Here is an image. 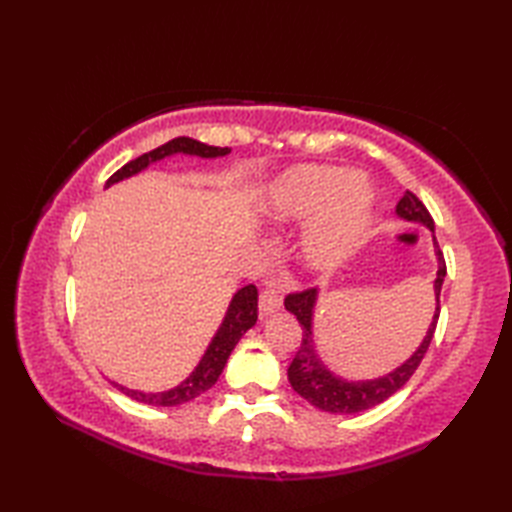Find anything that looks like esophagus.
Masks as SVG:
<instances>
[{"instance_id":"esophagus-1","label":"esophagus","mask_w":512,"mask_h":512,"mask_svg":"<svg viewBox=\"0 0 512 512\" xmlns=\"http://www.w3.org/2000/svg\"><path fill=\"white\" fill-rule=\"evenodd\" d=\"M281 303H284V295H281V288L277 284H268L262 295H259V312L268 314V312H275L281 308Z\"/></svg>"}]
</instances>
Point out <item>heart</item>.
<instances>
[{"mask_svg": "<svg viewBox=\"0 0 512 512\" xmlns=\"http://www.w3.org/2000/svg\"><path fill=\"white\" fill-rule=\"evenodd\" d=\"M279 206L292 217L319 215L306 235V257L317 268L339 266L372 224V193L343 167L312 165L288 173Z\"/></svg>", "mask_w": 512, "mask_h": 512, "instance_id": "heart-1", "label": "heart"}]
</instances>
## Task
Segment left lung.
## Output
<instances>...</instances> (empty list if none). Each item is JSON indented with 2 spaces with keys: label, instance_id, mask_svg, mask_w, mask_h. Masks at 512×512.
<instances>
[{
  "label": "left lung",
  "instance_id": "obj_1",
  "mask_svg": "<svg viewBox=\"0 0 512 512\" xmlns=\"http://www.w3.org/2000/svg\"><path fill=\"white\" fill-rule=\"evenodd\" d=\"M396 213L400 217H405V220L429 226L433 231V217L429 215L427 206H424L411 191H405V195H402L396 206ZM436 253H438V277H436L438 308H436V314H433L427 336H424L418 352L413 354L405 365H400L396 372L376 380H365V383H347V380L330 374L317 358V352H314V345H312V308H314V301H317V288L290 292L284 301L286 310L295 314L303 332H301V345L297 347L295 358H292V363L288 367V380L292 389H295L301 398H306L310 405H314L317 409L330 411V413H358V411L380 405V402L387 400L389 396H394L396 391L407 383V380L413 376V372L418 369V365L422 363L424 354H427L440 319V290H442L444 275H447V264H444V255L438 242H436Z\"/></svg>",
  "mask_w": 512,
  "mask_h": 512
}]
</instances>
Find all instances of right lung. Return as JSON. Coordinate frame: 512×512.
<instances>
[{
  "label": "right lung",
  "instance_id": "1",
  "mask_svg": "<svg viewBox=\"0 0 512 512\" xmlns=\"http://www.w3.org/2000/svg\"><path fill=\"white\" fill-rule=\"evenodd\" d=\"M228 151H231L228 147H211V145L198 143V140H193V138H184V136L173 138V140H169V143L151 149V151H147V154L138 156L134 160H129L127 165H123L114 173V176H110V180H107V187L118 180L134 176V173H138L140 169H145L149 162H156V160L171 156V154H193V156H202V158H217V156H226ZM257 297H259L257 288L253 284L244 286L237 292L231 301V306H228L222 328L217 330L215 339L209 345L206 354L202 356L200 365L195 367V372L176 389L160 391V394H143V391H134V389L121 387V385H116V387L121 389L123 394H127L129 398L145 402V405H154V407H176V405H182V402L198 398L200 394H204L206 389H211L217 383V378H220L228 356H231V352H233V347L237 345L239 339H242L244 332L255 325Z\"/></svg>",
  "mask_w": 512,
  "mask_h": 512
}]
</instances>
